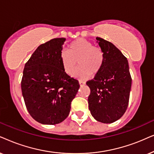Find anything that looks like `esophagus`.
I'll return each instance as SVG.
<instances>
[{
  "label": "esophagus",
  "instance_id": "1",
  "mask_svg": "<svg viewBox=\"0 0 154 154\" xmlns=\"http://www.w3.org/2000/svg\"><path fill=\"white\" fill-rule=\"evenodd\" d=\"M79 85H80V86H83V85H85V84H86L85 82H84L82 80H79Z\"/></svg>",
  "mask_w": 154,
  "mask_h": 154
}]
</instances>
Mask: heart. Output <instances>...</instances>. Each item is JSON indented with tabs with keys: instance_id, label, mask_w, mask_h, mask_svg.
I'll return each mask as SVG.
<instances>
[{
	"instance_id": "b5f03b06",
	"label": "heart",
	"mask_w": 154,
	"mask_h": 154,
	"mask_svg": "<svg viewBox=\"0 0 154 154\" xmlns=\"http://www.w3.org/2000/svg\"><path fill=\"white\" fill-rule=\"evenodd\" d=\"M104 53L99 47L94 46L91 42L78 38L68 45L67 51H62L60 60L63 70L68 75H72L77 67L79 66L75 76L81 79L89 77L91 74L96 75L101 70L104 63Z\"/></svg>"
}]
</instances>
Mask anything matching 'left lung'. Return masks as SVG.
Instances as JSON below:
<instances>
[{
    "mask_svg": "<svg viewBox=\"0 0 154 154\" xmlns=\"http://www.w3.org/2000/svg\"><path fill=\"white\" fill-rule=\"evenodd\" d=\"M96 39L105 59L99 72L87 82L91 90L88 103L96 120L112 123L121 118L128 108L132 77L128 61L121 51L103 38Z\"/></svg>",
    "mask_w": 154,
    "mask_h": 154,
    "instance_id": "8db88e82",
    "label": "left lung"
}]
</instances>
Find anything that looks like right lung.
Returning <instances> with one entry per match:
<instances>
[{
    "mask_svg": "<svg viewBox=\"0 0 154 154\" xmlns=\"http://www.w3.org/2000/svg\"><path fill=\"white\" fill-rule=\"evenodd\" d=\"M65 38L41 44L25 63L21 82L26 109L42 124L56 125L68 116L80 85L63 70L60 60Z\"/></svg>",
    "mask_w": 154,
    "mask_h": 154,
    "instance_id": "add662e5",
    "label": "right lung"
}]
</instances>
